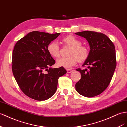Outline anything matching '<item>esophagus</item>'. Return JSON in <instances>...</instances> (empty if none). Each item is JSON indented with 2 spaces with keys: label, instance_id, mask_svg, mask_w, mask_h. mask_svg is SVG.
Instances as JSON below:
<instances>
[{
  "label": "esophagus",
  "instance_id": "esophagus-1",
  "mask_svg": "<svg viewBox=\"0 0 127 127\" xmlns=\"http://www.w3.org/2000/svg\"><path fill=\"white\" fill-rule=\"evenodd\" d=\"M73 72V70L72 69H67V73H71Z\"/></svg>",
  "mask_w": 127,
  "mask_h": 127
}]
</instances>
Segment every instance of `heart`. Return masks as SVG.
Masks as SVG:
<instances>
[{"label":"heart","instance_id":"heart-1","mask_svg":"<svg viewBox=\"0 0 127 127\" xmlns=\"http://www.w3.org/2000/svg\"><path fill=\"white\" fill-rule=\"evenodd\" d=\"M63 43L71 47L69 57H61L56 61L59 67L70 69L77 64L78 60L82 62L86 60L89 55V50L86 47L81 45L82 42L73 35H69L62 39ZM47 51L51 57L57 58L60 56V47L57 42H51L47 45Z\"/></svg>","mask_w":127,"mask_h":127}]
</instances>
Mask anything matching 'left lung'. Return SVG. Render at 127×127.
Masks as SVG:
<instances>
[{
    "instance_id": "8db88e82",
    "label": "left lung",
    "mask_w": 127,
    "mask_h": 127,
    "mask_svg": "<svg viewBox=\"0 0 127 127\" xmlns=\"http://www.w3.org/2000/svg\"><path fill=\"white\" fill-rule=\"evenodd\" d=\"M75 34L85 38L90 47L89 56L83 64L89 69L76 70L80 72L81 79L76 84V89L84 96H95L106 89L113 77L116 66L115 46L102 33L86 31Z\"/></svg>"
}]
</instances>
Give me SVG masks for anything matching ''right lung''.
<instances>
[{"instance_id": "add662e5", "label": "right lung", "mask_w": 127, "mask_h": 127, "mask_svg": "<svg viewBox=\"0 0 127 127\" xmlns=\"http://www.w3.org/2000/svg\"><path fill=\"white\" fill-rule=\"evenodd\" d=\"M60 34L33 31L15 45L12 72L22 91L32 99H49L57 90L58 78L66 73L63 67H51L55 61L47 51L48 44Z\"/></svg>"}]
</instances>
